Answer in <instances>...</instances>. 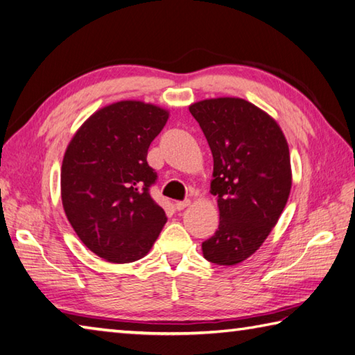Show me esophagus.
Instances as JSON below:
<instances>
[{
	"instance_id": "obj_1",
	"label": "esophagus",
	"mask_w": 355,
	"mask_h": 355,
	"mask_svg": "<svg viewBox=\"0 0 355 355\" xmlns=\"http://www.w3.org/2000/svg\"><path fill=\"white\" fill-rule=\"evenodd\" d=\"M190 204L191 202L190 200H179V202H176V209H179V211H182V209H185L187 207H190Z\"/></svg>"
}]
</instances>
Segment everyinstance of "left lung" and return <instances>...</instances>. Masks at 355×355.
Listing matches in <instances>:
<instances>
[{
    "instance_id": "left-lung-1",
    "label": "left lung",
    "mask_w": 355,
    "mask_h": 355,
    "mask_svg": "<svg viewBox=\"0 0 355 355\" xmlns=\"http://www.w3.org/2000/svg\"><path fill=\"white\" fill-rule=\"evenodd\" d=\"M188 108L211 148V194L220 218L202 252L211 263L237 265L260 248L286 205L288 142L277 122L245 99H204Z\"/></svg>"
}]
</instances>
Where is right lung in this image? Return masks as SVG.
<instances>
[{"label": "right lung", "instance_id": "add662e5", "mask_svg": "<svg viewBox=\"0 0 355 355\" xmlns=\"http://www.w3.org/2000/svg\"><path fill=\"white\" fill-rule=\"evenodd\" d=\"M168 110L142 101L99 108L69 142L61 167V199L70 225L96 256L113 263L139 260L167 222L150 196L156 171L150 144Z\"/></svg>", "mask_w": 355, "mask_h": 355}]
</instances>
